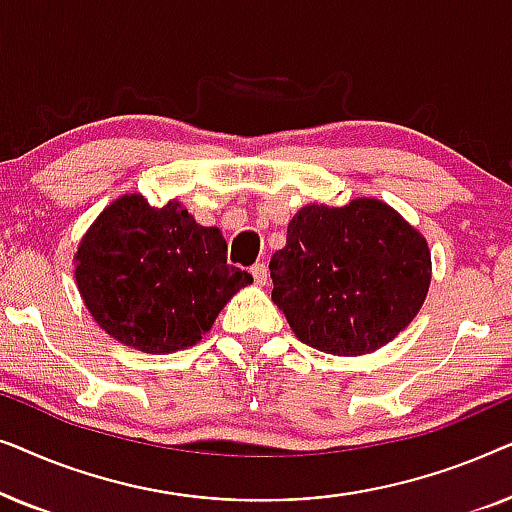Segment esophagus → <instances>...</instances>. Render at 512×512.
Wrapping results in <instances>:
<instances>
[{
  "instance_id": "1",
  "label": "esophagus",
  "mask_w": 512,
  "mask_h": 512,
  "mask_svg": "<svg viewBox=\"0 0 512 512\" xmlns=\"http://www.w3.org/2000/svg\"><path fill=\"white\" fill-rule=\"evenodd\" d=\"M251 277H254V282L256 284H265L268 282V268H265V263H256V265H251Z\"/></svg>"
}]
</instances>
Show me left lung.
<instances>
[{
	"label": "left lung",
	"instance_id": "8db88e82",
	"mask_svg": "<svg viewBox=\"0 0 512 512\" xmlns=\"http://www.w3.org/2000/svg\"><path fill=\"white\" fill-rule=\"evenodd\" d=\"M272 300L305 345L368 354L415 319L431 282L429 244L380 200L307 205L270 258Z\"/></svg>",
	"mask_w": 512,
	"mask_h": 512
}]
</instances>
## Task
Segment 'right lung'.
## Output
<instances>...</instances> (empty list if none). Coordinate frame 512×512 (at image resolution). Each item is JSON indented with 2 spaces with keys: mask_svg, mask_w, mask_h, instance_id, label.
I'll return each mask as SVG.
<instances>
[{
  "mask_svg": "<svg viewBox=\"0 0 512 512\" xmlns=\"http://www.w3.org/2000/svg\"><path fill=\"white\" fill-rule=\"evenodd\" d=\"M219 228L179 202L151 207L123 195L97 216L76 251V284L97 324L146 354L193 347L249 272L226 261Z\"/></svg>",
  "mask_w": 512,
  "mask_h": 512,
  "instance_id": "1",
  "label": "right lung"
}]
</instances>
